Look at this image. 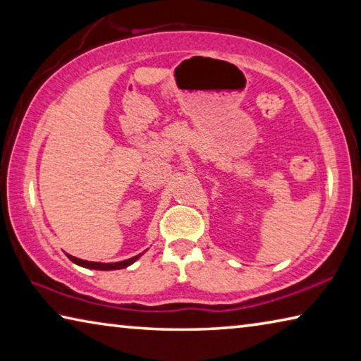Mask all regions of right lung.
Here are the masks:
<instances>
[{"instance_id":"obj_1","label":"right lung","mask_w":361,"mask_h":361,"mask_svg":"<svg viewBox=\"0 0 361 361\" xmlns=\"http://www.w3.org/2000/svg\"><path fill=\"white\" fill-rule=\"evenodd\" d=\"M143 253H140L137 256H133L130 259H126V261H119V262H94V261H84V259H79L75 258V256L68 255V258L75 262L78 266H82V267H89V269H99V271H113V269H124L127 266H130L132 262H135L140 256Z\"/></svg>"}]
</instances>
